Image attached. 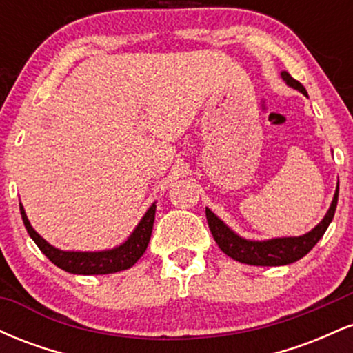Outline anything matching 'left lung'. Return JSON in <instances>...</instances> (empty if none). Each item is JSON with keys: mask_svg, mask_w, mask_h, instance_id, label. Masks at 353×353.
Instances as JSON below:
<instances>
[{"mask_svg": "<svg viewBox=\"0 0 353 353\" xmlns=\"http://www.w3.org/2000/svg\"><path fill=\"white\" fill-rule=\"evenodd\" d=\"M281 78L285 81L287 86L297 89L303 96H307L305 88L302 86L299 81H295L287 71L281 72ZM339 201V182L337 189H335L334 199L327 214L323 216L322 221L315 225L314 229L309 230L303 236L297 237H275L267 239V241H254V239H245L234 232L232 229L221 221L216 214L209 208H205V217H208V224L210 232H212L214 241L221 247L224 254L232 257L234 261L242 262V264L249 265H262V267H277L287 265L297 262L303 255H307L314 249V245L322 239L325 234L327 228L330 225L332 219H334L335 209H337Z\"/></svg>", "mask_w": 353, "mask_h": 353, "instance_id": "8db88e82", "label": "left lung"}]
</instances>
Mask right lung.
<instances>
[{
    "instance_id": "add662e5",
    "label": "right lung",
    "mask_w": 353,
    "mask_h": 353,
    "mask_svg": "<svg viewBox=\"0 0 353 353\" xmlns=\"http://www.w3.org/2000/svg\"><path fill=\"white\" fill-rule=\"evenodd\" d=\"M19 212H21L23 224L26 228L30 237L36 242L39 250L46 255L48 259L59 269L66 270L70 274L78 275H103L114 274L121 270L129 269L143 257L149 244V239L152 234L154 216H156V202L145 210L139 224L136 225L123 244L112 247L106 250H94V252H81V250H61L58 247L51 245L50 242L44 241L38 232L33 229L31 222L28 221L26 212H24L23 204L19 202Z\"/></svg>"
}]
</instances>
